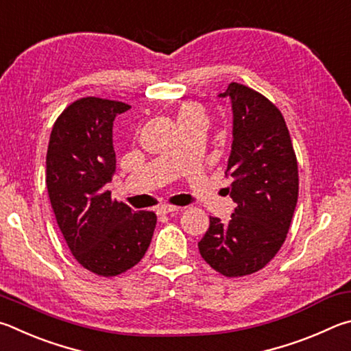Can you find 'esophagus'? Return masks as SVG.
Masks as SVG:
<instances>
[{
    "mask_svg": "<svg viewBox=\"0 0 351 351\" xmlns=\"http://www.w3.org/2000/svg\"><path fill=\"white\" fill-rule=\"evenodd\" d=\"M180 208L179 206H172V205H160L158 208H157V214H169V213H176V211H179Z\"/></svg>",
    "mask_w": 351,
    "mask_h": 351,
    "instance_id": "34e87169",
    "label": "esophagus"
}]
</instances>
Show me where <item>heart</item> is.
<instances>
[{
  "mask_svg": "<svg viewBox=\"0 0 351 351\" xmlns=\"http://www.w3.org/2000/svg\"><path fill=\"white\" fill-rule=\"evenodd\" d=\"M176 120L179 126L191 125V123H200V125H205L206 123L205 108L195 101L182 103L179 109H177Z\"/></svg>",
  "mask_w": 351,
  "mask_h": 351,
  "instance_id": "obj_1",
  "label": "heart"
}]
</instances>
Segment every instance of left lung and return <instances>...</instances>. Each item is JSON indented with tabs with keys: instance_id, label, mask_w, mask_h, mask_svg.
Instances as JSON below:
<instances>
[{
	"instance_id": "left-lung-1",
	"label": "left lung",
	"mask_w": 351,
	"mask_h": 351,
	"mask_svg": "<svg viewBox=\"0 0 351 351\" xmlns=\"http://www.w3.org/2000/svg\"><path fill=\"white\" fill-rule=\"evenodd\" d=\"M232 145L225 174L236 208L230 222L210 217L200 256L226 278L259 271L285 242L299 194L298 160L284 117L248 86L230 83Z\"/></svg>"
}]
</instances>
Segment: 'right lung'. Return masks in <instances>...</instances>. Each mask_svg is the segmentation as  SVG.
Segmentation results:
<instances>
[{
    "label": "right lung",
    "mask_w": 351,
    "mask_h": 351,
    "mask_svg": "<svg viewBox=\"0 0 351 351\" xmlns=\"http://www.w3.org/2000/svg\"><path fill=\"white\" fill-rule=\"evenodd\" d=\"M131 106L86 97L55 121L46 156L49 199L80 265L104 278L128 271L145 256L157 216L132 211L106 191L115 174L112 126Z\"/></svg>",
    "instance_id": "1"
}]
</instances>
